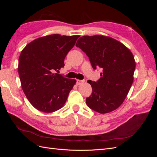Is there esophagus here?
<instances>
[{
  "mask_svg": "<svg viewBox=\"0 0 157 157\" xmlns=\"http://www.w3.org/2000/svg\"><path fill=\"white\" fill-rule=\"evenodd\" d=\"M84 82V80H77V84H78V85L81 84Z\"/></svg>",
  "mask_w": 157,
  "mask_h": 157,
  "instance_id": "esophagus-1",
  "label": "esophagus"
}]
</instances>
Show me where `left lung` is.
Returning a JSON list of instances; mask_svg holds the SVG:
<instances>
[{"label":"left lung","instance_id":"obj_1","mask_svg":"<svg viewBox=\"0 0 157 157\" xmlns=\"http://www.w3.org/2000/svg\"><path fill=\"white\" fill-rule=\"evenodd\" d=\"M76 46L86 53L94 69L103 70L98 81H88L92 92L86 99L87 105L102 114L115 110L124 101L134 80L136 61L131 51L103 35L83 36Z\"/></svg>","mask_w":157,"mask_h":157}]
</instances>
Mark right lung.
Instances as JSON below:
<instances>
[{"label": "right lung", "instance_id": "obj_1", "mask_svg": "<svg viewBox=\"0 0 157 157\" xmlns=\"http://www.w3.org/2000/svg\"><path fill=\"white\" fill-rule=\"evenodd\" d=\"M79 35H50L33 40L21 51L18 73L23 91L37 110L52 113L67 101L76 80L55 73L64 67V59Z\"/></svg>", "mask_w": 157, "mask_h": 157}]
</instances>
